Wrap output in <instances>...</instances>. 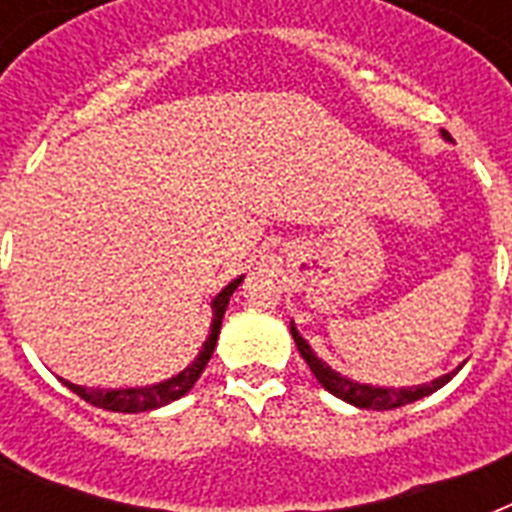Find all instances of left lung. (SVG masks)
Masks as SVG:
<instances>
[{"instance_id":"1","label":"left lung","mask_w":512,"mask_h":512,"mask_svg":"<svg viewBox=\"0 0 512 512\" xmlns=\"http://www.w3.org/2000/svg\"><path fill=\"white\" fill-rule=\"evenodd\" d=\"M441 135H444V140H452L449 138V132H441ZM289 329H292V337H295V345L297 350H300V356L305 358V364L311 366V372L316 374V380L321 382V388H327L332 396L342 398V401H348V404L358 406V409H377V412H382V409H398V406L420 401V398L436 393L438 388H444L446 382L452 380L454 374L462 369L460 364L457 369L444 374V377L422 382V385H412V388H385V385H369V382L350 380V377H345V374L335 372L327 361H321V358L316 356V350L308 345V340L297 332L295 321L289 324Z\"/></svg>"}]
</instances>
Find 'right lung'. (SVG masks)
I'll return each instance as SVG.
<instances>
[{
    "label": "right lung",
    "mask_w": 512,
    "mask_h": 512,
    "mask_svg": "<svg viewBox=\"0 0 512 512\" xmlns=\"http://www.w3.org/2000/svg\"><path fill=\"white\" fill-rule=\"evenodd\" d=\"M244 281V276L233 279L228 287H223L212 300V324H209V335L201 345L199 356L193 358L191 364L185 366L183 372L172 374L170 380L154 382V385H143V388H84V385H74V382L63 380L68 390H74L76 396L84 398L87 404L100 406L106 412H151V409H159V406H167L177 398H183L188 390L196 385V380L204 372V366L209 364L212 358V350L217 345V335H220V327H223L225 308H228V300L233 297V292L239 289V284Z\"/></svg>",
    "instance_id": "right-lung-1"
}]
</instances>
